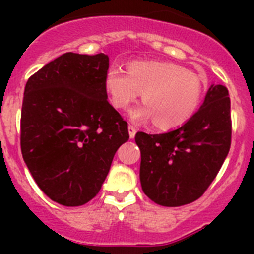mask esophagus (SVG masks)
I'll use <instances>...</instances> for the list:
<instances>
[{"label": "esophagus", "mask_w": 254, "mask_h": 254, "mask_svg": "<svg viewBox=\"0 0 254 254\" xmlns=\"http://www.w3.org/2000/svg\"><path fill=\"white\" fill-rule=\"evenodd\" d=\"M128 133H129V138H134V134H136V128H134L133 126H131V125L128 126Z\"/></svg>", "instance_id": "obj_1"}]
</instances>
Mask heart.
I'll list each match as a JSON object with an SVG mask.
<instances>
[{
  "mask_svg": "<svg viewBox=\"0 0 254 254\" xmlns=\"http://www.w3.org/2000/svg\"><path fill=\"white\" fill-rule=\"evenodd\" d=\"M104 86L117 109H126L142 93L145 103L129 113L134 123L154 120L161 129L178 128L193 117L202 96V82L194 72L172 62L133 61L128 71L118 64L107 69Z\"/></svg>",
  "mask_w": 254,
  "mask_h": 254,
  "instance_id": "heart-1",
  "label": "heart"
}]
</instances>
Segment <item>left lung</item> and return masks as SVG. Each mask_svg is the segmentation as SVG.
I'll return each mask as SVG.
<instances>
[{
    "instance_id": "1",
    "label": "left lung",
    "mask_w": 254,
    "mask_h": 254,
    "mask_svg": "<svg viewBox=\"0 0 254 254\" xmlns=\"http://www.w3.org/2000/svg\"><path fill=\"white\" fill-rule=\"evenodd\" d=\"M141 150L143 193L167 207L193 202L205 193L232 143L230 98L224 85H211L203 104L174 131L136 133Z\"/></svg>"
}]
</instances>
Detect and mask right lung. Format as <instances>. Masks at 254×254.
I'll use <instances>...</instances> for the list:
<instances>
[{
    "label": "right lung",
    "instance_id": "obj_1",
    "mask_svg": "<svg viewBox=\"0 0 254 254\" xmlns=\"http://www.w3.org/2000/svg\"><path fill=\"white\" fill-rule=\"evenodd\" d=\"M109 57L64 53L25 85L20 145L26 167L55 202L81 206L98 194L128 126L108 102Z\"/></svg>",
    "mask_w": 254,
    "mask_h": 254
}]
</instances>
